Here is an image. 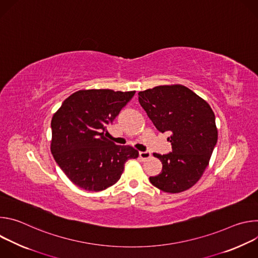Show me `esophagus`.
<instances>
[{"mask_svg":"<svg viewBox=\"0 0 258 258\" xmlns=\"http://www.w3.org/2000/svg\"><path fill=\"white\" fill-rule=\"evenodd\" d=\"M139 155H140V158L143 160H146V159L151 157V153L149 151H144V152L141 151V152H139Z\"/></svg>","mask_w":258,"mask_h":258,"instance_id":"34e87169","label":"esophagus"}]
</instances>
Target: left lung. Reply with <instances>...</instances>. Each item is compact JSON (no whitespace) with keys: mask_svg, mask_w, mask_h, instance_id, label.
<instances>
[{"mask_svg":"<svg viewBox=\"0 0 258 258\" xmlns=\"http://www.w3.org/2000/svg\"><path fill=\"white\" fill-rule=\"evenodd\" d=\"M139 102L160 133H170L172 152L153 154L162 162V171L149 177L151 183L172 194L190 189L202 176L217 142L211 107L181 85L139 92Z\"/></svg>","mask_w":258,"mask_h":258,"instance_id":"1","label":"left lung"}]
</instances>
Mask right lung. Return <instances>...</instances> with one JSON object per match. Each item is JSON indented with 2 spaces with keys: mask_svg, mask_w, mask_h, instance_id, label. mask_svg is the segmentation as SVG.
<instances>
[{
  "mask_svg": "<svg viewBox=\"0 0 258 258\" xmlns=\"http://www.w3.org/2000/svg\"><path fill=\"white\" fill-rule=\"evenodd\" d=\"M135 93L81 90L65 99L53 115L51 152L78 187L103 191L117 182L128 159L138 158L133 147L115 145L106 138L107 125Z\"/></svg>",
  "mask_w": 258,
  "mask_h": 258,
  "instance_id": "obj_1",
  "label": "right lung"
}]
</instances>
